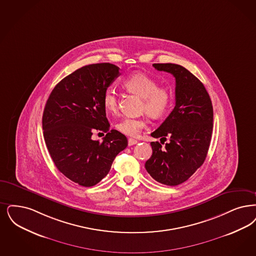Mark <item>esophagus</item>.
Here are the masks:
<instances>
[{
  "instance_id": "esophagus-1",
  "label": "esophagus",
  "mask_w": 256,
  "mask_h": 256,
  "mask_svg": "<svg viewBox=\"0 0 256 256\" xmlns=\"http://www.w3.org/2000/svg\"><path fill=\"white\" fill-rule=\"evenodd\" d=\"M128 142V146H133V144H136L138 143V142H137V140L132 139V138H130Z\"/></svg>"
}]
</instances>
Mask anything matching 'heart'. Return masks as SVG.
<instances>
[{"mask_svg":"<svg viewBox=\"0 0 256 256\" xmlns=\"http://www.w3.org/2000/svg\"><path fill=\"white\" fill-rule=\"evenodd\" d=\"M124 88L130 93L143 98L142 110L152 118L163 117L170 110L172 104V93L163 86L152 77L144 73H136L128 77L123 82ZM104 108L116 113L119 108V96L113 86H108L102 94ZM146 128V121L142 117L126 116L116 124L119 132L135 137Z\"/></svg>","mask_w":256,"mask_h":256,"instance_id":"b5f03b06","label":"heart"}]
</instances>
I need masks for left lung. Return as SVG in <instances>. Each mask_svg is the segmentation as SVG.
<instances>
[{"mask_svg": "<svg viewBox=\"0 0 256 256\" xmlns=\"http://www.w3.org/2000/svg\"><path fill=\"white\" fill-rule=\"evenodd\" d=\"M154 66L174 75L175 106L152 133L164 142L168 137L170 142L164 148L159 142H152V155L144 166L157 182L177 186L204 163L212 139L214 108L204 84L184 66L175 64H154Z\"/></svg>", "mask_w": 256, "mask_h": 256, "instance_id": "1", "label": "left lung"}]
</instances>
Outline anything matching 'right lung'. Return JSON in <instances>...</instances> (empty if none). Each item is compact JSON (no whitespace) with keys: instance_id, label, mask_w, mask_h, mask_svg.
<instances>
[{"instance_id":"right-lung-1","label":"right lung","mask_w":256,"mask_h":256,"mask_svg":"<svg viewBox=\"0 0 256 256\" xmlns=\"http://www.w3.org/2000/svg\"><path fill=\"white\" fill-rule=\"evenodd\" d=\"M110 62L84 66L53 88L44 110V137L59 172L82 186L98 184L110 170L126 137L110 123L102 94L120 75ZM96 131L106 132L102 142L92 140Z\"/></svg>"}]
</instances>
